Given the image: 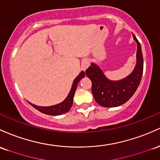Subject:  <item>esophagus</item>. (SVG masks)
<instances>
[{"label": "esophagus", "instance_id": "34e87169", "mask_svg": "<svg viewBox=\"0 0 160 160\" xmlns=\"http://www.w3.org/2000/svg\"><path fill=\"white\" fill-rule=\"evenodd\" d=\"M89 66H90V62H89L88 60H87V59H86V60H84L83 62H82V69H83V70H85V69H87Z\"/></svg>", "mask_w": 160, "mask_h": 160}]
</instances>
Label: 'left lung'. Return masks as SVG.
<instances>
[{
  "label": "left lung",
  "instance_id": "8db88e82",
  "mask_svg": "<svg viewBox=\"0 0 160 160\" xmlns=\"http://www.w3.org/2000/svg\"><path fill=\"white\" fill-rule=\"evenodd\" d=\"M133 38L138 45L137 62L133 72L126 78L119 81L109 80L99 66L93 62L86 69V75L92 83L93 96L102 107H115L126 103L140 85L143 75V59L141 44L134 34Z\"/></svg>",
  "mask_w": 160,
  "mask_h": 160
}]
</instances>
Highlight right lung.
Returning <instances> with one entry per match:
<instances>
[{
	"instance_id": "right-lung-1",
	"label": "right lung",
	"mask_w": 160,
	"mask_h": 160,
	"mask_svg": "<svg viewBox=\"0 0 160 160\" xmlns=\"http://www.w3.org/2000/svg\"><path fill=\"white\" fill-rule=\"evenodd\" d=\"M85 77V72L82 71L78 76L75 78V79L73 81L72 86L70 91H69V94L67 95L66 98L62 103L57 104V105L51 106V107H38V106L34 105L32 104V107L35 108L37 110L40 111L41 112L44 114L51 115V116H59V115H62L66 113L69 111L71 109L73 101V97H74L75 92L76 91L77 85L78 83L80 82V80L82 78Z\"/></svg>"
}]
</instances>
